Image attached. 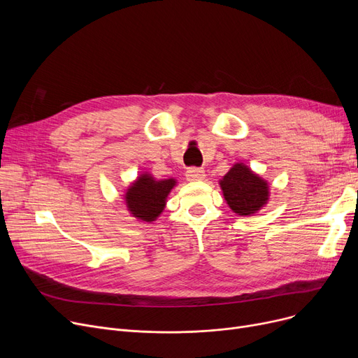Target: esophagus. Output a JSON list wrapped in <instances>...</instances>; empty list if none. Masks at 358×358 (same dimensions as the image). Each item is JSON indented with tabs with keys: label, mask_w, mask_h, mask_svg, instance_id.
<instances>
[{
	"label": "esophagus",
	"mask_w": 358,
	"mask_h": 358,
	"mask_svg": "<svg viewBox=\"0 0 358 358\" xmlns=\"http://www.w3.org/2000/svg\"><path fill=\"white\" fill-rule=\"evenodd\" d=\"M185 177L189 181H200L206 177V171L203 168H197V166H192L185 171Z\"/></svg>",
	"instance_id": "1"
}]
</instances>
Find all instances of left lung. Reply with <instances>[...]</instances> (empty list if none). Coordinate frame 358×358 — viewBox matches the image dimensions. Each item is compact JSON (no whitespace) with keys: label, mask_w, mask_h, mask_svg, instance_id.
I'll return each mask as SVG.
<instances>
[{"label":"left lung","mask_w":358,"mask_h":358,"mask_svg":"<svg viewBox=\"0 0 358 358\" xmlns=\"http://www.w3.org/2000/svg\"><path fill=\"white\" fill-rule=\"evenodd\" d=\"M220 187L229 208L242 216L255 213L268 200L267 182L243 164H235L220 180Z\"/></svg>","instance_id":"8db88e82"}]
</instances>
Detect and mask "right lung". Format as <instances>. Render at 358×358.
Masks as SVG:
<instances>
[{
  "label": "right lung",
  "mask_w": 358,
  "mask_h": 358,
  "mask_svg": "<svg viewBox=\"0 0 358 358\" xmlns=\"http://www.w3.org/2000/svg\"><path fill=\"white\" fill-rule=\"evenodd\" d=\"M176 185V180H155L143 174L130 185L126 193V204L130 213L143 222L155 220L164 210L165 199Z\"/></svg>",
  "instance_id": "1"
}]
</instances>
